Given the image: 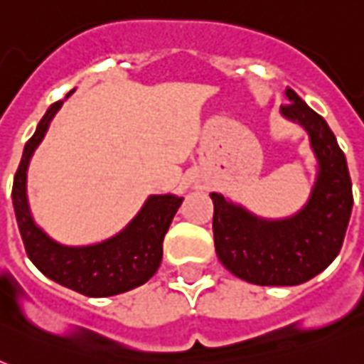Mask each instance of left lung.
Masks as SVG:
<instances>
[{
    "label": "left lung",
    "instance_id": "8db88e82",
    "mask_svg": "<svg viewBox=\"0 0 364 364\" xmlns=\"http://www.w3.org/2000/svg\"><path fill=\"white\" fill-rule=\"evenodd\" d=\"M283 117L310 134L319 173L304 210L283 221H264L211 193L213 240L228 272L255 285H299L327 268L344 243L353 193L344 151L333 130L293 88Z\"/></svg>",
    "mask_w": 364,
    "mask_h": 364
}]
</instances>
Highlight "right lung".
Here are the masks:
<instances>
[{"label": "right lung", "mask_w": 364, "mask_h": 364, "mask_svg": "<svg viewBox=\"0 0 364 364\" xmlns=\"http://www.w3.org/2000/svg\"><path fill=\"white\" fill-rule=\"evenodd\" d=\"M62 104L64 100L48 107L37 124L36 134L26 143L13 181L14 215L26 253L45 276L85 296H113L139 287L159 270L162 242L183 198L171 194L149 196L141 211L121 234L96 245L68 247L48 238L30 215L26 198V170Z\"/></svg>", "instance_id": "1"}]
</instances>
